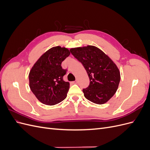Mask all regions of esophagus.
<instances>
[{"mask_svg":"<svg viewBox=\"0 0 150 150\" xmlns=\"http://www.w3.org/2000/svg\"><path fill=\"white\" fill-rule=\"evenodd\" d=\"M72 83H73V84H77V83H78V81L76 80L75 81H74V82H72Z\"/></svg>","mask_w":150,"mask_h":150,"instance_id":"obj_1","label":"esophagus"}]
</instances>
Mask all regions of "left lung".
I'll return each instance as SVG.
<instances>
[{
    "label": "left lung",
    "instance_id": "left-lung-1",
    "mask_svg": "<svg viewBox=\"0 0 150 150\" xmlns=\"http://www.w3.org/2000/svg\"><path fill=\"white\" fill-rule=\"evenodd\" d=\"M70 52L82 63L90 80L83 89L85 98L98 104L106 103L116 93L120 81L117 66L101 49L88 46L71 48Z\"/></svg>",
    "mask_w": 150,
    "mask_h": 150
}]
</instances>
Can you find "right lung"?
Masks as SVG:
<instances>
[{
	"mask_svg": "<svg viewBox=\"0 0 150 150\" xmlns=\"http://www.w3.org/2000/svg\"><path fill=\"white\" fill-rule=\"evenodd\" d=\"M69 55L68 49L53 47L32 67L29 74V87L40 102L52 106L66 99L69 83L63 80L67 70L62 69L61 63Z\"/></svg>",
	"mask_w": 150,
	"mask_h": 150,
	"instance_id": "add662e5",
	"label": "right lung"
}]
</instances>
